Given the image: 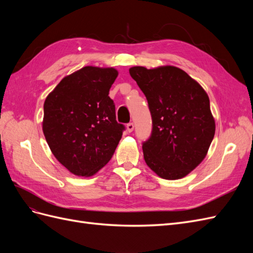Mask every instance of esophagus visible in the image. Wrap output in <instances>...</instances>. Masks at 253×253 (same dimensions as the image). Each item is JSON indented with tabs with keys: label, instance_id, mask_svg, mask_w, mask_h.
Returning a JSON list of instances; mask_svg holds the SVG:
<instances>
[{
	"label": "esophagus",
	"instance_id": "1",
	"mask_svg": "<svg viewBox=\"0 0 253 253\" xmlns=\"http://www.w3.org/2000/svg\"><path fill=\"white\" fill-rule=\"evenodd\" d=\"M126 129H127L128 133L133 132V129H134V124H133V122H128V124L126 125Z\"/></svg>",
	"mask_w": 253,
	"mask_h": 253
}]
</instances>
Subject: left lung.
Here are the masks:
<instances>
[{
  "label": "left lung",
  "mask_w": 253,
  "mask_h": 253,
  "mask_svg": "<svg viewBox=\"0 0 253 253\" xmlns=\"http://www.w3.org/2000/svg\"><path fill=\"white\" fill-rule=\"evenodd\" d=\"M148 100L152 132L142 141L145 163L165 179L189 174L205 158L215 133L204 88L180 68H129Z\"/></svg>",
  "instance_id": "1"
}]
</instances>
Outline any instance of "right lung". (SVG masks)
Segmentation results:
<instances>
[{
    "label": "right lung",
    "instance_id": "add662e5",
    "mask_svg": "<svg viewBox=\"0 0 253 253\" xmlns=\"http://www.w3.org/2000/svg\"><path fill=\"white\" fill-rule=\"evenodd\" d=\"M115 68L85 66L63 78L44 102L43 133L52 154L78 176H91L114 155L126 126L109 91Z\"/></svg>",
    "mask_w": 253,
    "mask_h": 253
}]
</instances>
